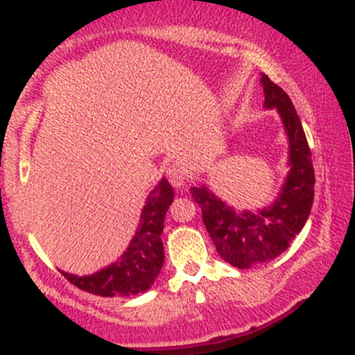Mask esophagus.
<instances>
[{
	"mask_svg": "<svg viewBox=\"0 0 355 355\" xmlns=\"http://www.w3.org/2000/svg\"><path fill=\"white\" fill-rule=\"evenodd\" d=\"M166 178H168L170 183H172L173 187H177V189H182L187 182V175L178 165H170L168 168H166Z\"/></svg>",
	"mask_w": 355,
	"mask_h": 355,
	"instance_id": "1",
	"label": "esophagus"
}]
</instances>
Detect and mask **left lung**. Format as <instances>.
<instances>
[{"mask_svg":"<svg viewBox=\"0 0 355 355\" xmlns=\"http://www.w3.org/2000/svg\"><path fill=\"white\" fill-rule=\"evenodd\" d=\"M260 83L266 95L263 107L279 112L288 140L291 170L275 200L255 211L237 210L203 183L190 189L218 255L237 268L268 262L287 250L288 243L304 229L313 203L312 153L300 118L279 85L263 73Z\"/></svg>","mask_w":355,"mask_h":355,"instance_id":"left-lung-1","label":"left lung"}]
</instances>
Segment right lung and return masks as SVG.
I'll return each instance as SVG.
<instances>
[{"mask_svg": "<svg viewBox=\"0 0 355 355\" xmlns=\"http://www.w3.org/2000/svg\"><path fill=\"white\" fill-rule=\"evenodd\" d=\"M173 189L166 178L146 197L138 229L130 245L116 262L92 275H73L61 270L73 285L100 297H130L144 294L152 287L164 267L162 232L168 207L173 202Z\"/></svg>", "mask_w": 355, "mask_h": 355, "instance_id": "add662e5", "label": "right lung"}]
</instances>
